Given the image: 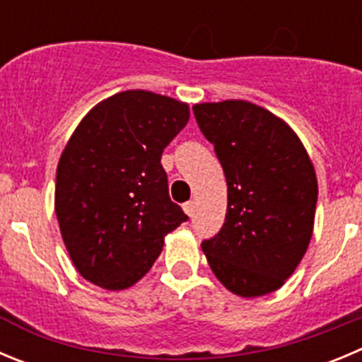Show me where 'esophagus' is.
Instances as JSON below:
<instances>
[{
  "mask_svg": "<svg viewBox=\"0 0 362 362\" xmlns=\"http://www.w3.org/2000/svg\"><path fill=\"white\" fill-rule=\"evenodd\" d=\"M183 210H185V214L188 215V217H192V215H194V210H195L194 201H188V203H185L183 204Z\"/></svg>",
  "mask_w": 362,
  "mask_h": 362,
  "instance_id": "1",
  "label": "esophagus"
}]
</instances>
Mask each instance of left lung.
Segmentation results:
<instances>
[{
    "label": "left lung",
    "mask_w": 362,
    "mask_h": 362,
    "mask_svg": "<svg viewBox=\"0 0 362 362\" xmlns=\"http://www.w3.org/2000/svg\"><path fill=\"white\" fill-rule=\"evenodd\" d=\"M194 115L228 185L226 221L201 244L230 293H274L310 244L317 203L314 165L296 132L247 100L203 102Z\"/></svg>",
    "instance_id": "left-lung-1"
}]
</instances>
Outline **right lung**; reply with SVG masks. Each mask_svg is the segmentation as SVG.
<instances>
[{
	"instance_id": "right-lung-1",
	"label": "right lung",
	"mask_w": 362,
	"mask_h": 362,
	"mask_svg": "<svg viewBox=\"0 0 362 362\" xmlns=\"http://www.w3.org/2000/svg\"><path fill=\"white\" fill-rule=\"evenodd\" d=\"M188 118L187 102L127 89L98 102L73 131L57 165L55 215L82 278L129 289L188 218L170 201L161 167Z\"/></svg>"
}]
</instances>
